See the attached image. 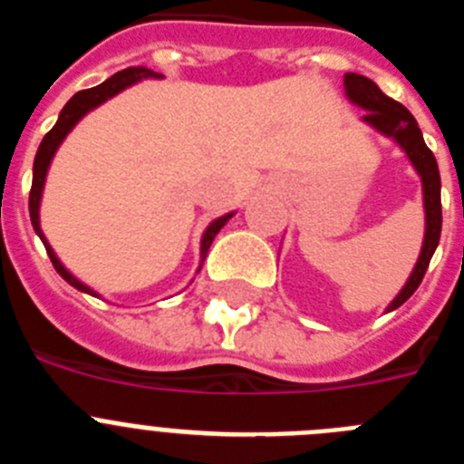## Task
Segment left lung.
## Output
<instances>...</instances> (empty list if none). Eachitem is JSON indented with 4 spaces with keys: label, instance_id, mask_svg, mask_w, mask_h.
Masks as SVG:
<instances>
[{
    "label": "left lung",
    "instance_id": "obj_1",
    "mask_svg": "<svg viewBox=\"0 0 464 464\" xmlns=\"http://www.w3.org/2000/svg\"><path fill=\"white\" fill-rule=\"evenodd\" d=\"M343 90H346L348 102L353 106H360L364 111L360 121L374 127L376 132L383 137L392 139L401 149V153L407 155L416 174L420 176V188H423V211H425V235L418 260L413 265L411 274H409L407 283L401 285L400 293L395 295L391 304L385 306V311H395L416 293V288L423 281L428 265L432 260L437 246H440L441 237V179L440 167L434 160L432 150L425 146L423 132L418 127L416 118L409 113L400 102L391 100L388 94L381 92L379 85L367 76L360 73H346L343 76ZM464 216V208H462Z\"/></svg>",
    "mask_w": 464,
    "mask_h": 464
}]
</instances>
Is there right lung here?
I'll use <instances>...</instances> for the list:
<instances>
[{
    "label": "right lung",
    "mask_w": 464,
    "mask_h": 464,
    "mask_svg": "<svg viewBox=\"0 0 464 464\" xmlns=\"http://www.w3.org/2000/svg\"><path fill=\"white\" fill-rule=\"evenodd\" d=\"M143 79H162V73L153 72V69H146V67H127L122 69V72L113 73L111 79H106L104 83L94 85V88L90 90H81V92H76L72 97V100L64 104V109L60 111V116H57V122L53 125L51 132L46 134V137L41 139L39 143V150H36V158H34V169H32V190H30V220H32V227H34V232L39 235V239L44 241V246H46V253L48 257H51L53 267H55V272L60 274V276L64 278V281L69 283V285H73L76 290H81V293H88L92 295V297H100V293H94L90 285H85L83 281H79V278L73 276L72 272H69L67 267H64L63 262H60V257L55 256V251H53V246L48 244L46 235H44V229H41V218H39V208H41V197H44V186H46V176H48V169H51V162L53 158H55L57 149L63 146V141L67 139V134L72 132L73 127L79 125V121L83 116H88L90 111L97 109V106L104 104L106 100H111V97H116L118 92H122L125 88H130V85L139 83V81ZM235 216V211L225 213V216H220V218L211 220L208 223V227L204 229L202 235V241H199V267H197V272L202 269L204 265V257H207L208 253V246H211V241L216 239V235H218L220 229H223V225L227 223L229 218Z\"/></svg>",
    "instance_id": "add662e5"
}]
</instances>
